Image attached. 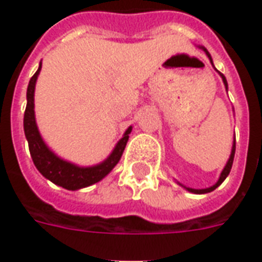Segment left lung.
<instances>
[{"label": "left lung", "mask_w": 262, "mask_h": 262, "mask_svg": "<svg viewBox=\"0 0 262 262\" xmlns=\"http://www.w3.org/2000/svg\"><path fill=\"white\" fill-rule=\"evenodd\" d=\"M202 49H203V50H205V53L208 54L209 60L212 61V57H210V54H209L208 50H206V49H205V48H202ZM220 75H222V78H223V82H225L226 88H227V81H226L225 75H223V74H220ZM234 153H236V140H234V143H233V148H231L230 159H229V161H227V164H226L225 170L222 171V174H220L219 181L216 182V184H214L213 187L206 188V189H192V188H187L188 191H189V192H193V193H208V192H212L213 189H216V188L219 187V185H220V184H222V182L225 181L226 177L229 176V172H230V170H231V165H233V160H234Z\"/></svg>", "instance_id": "left-lung-1"}]
</instances>
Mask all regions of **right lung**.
<instances>
[{
    "mask_svg": "<svg viewBox=\"0 0 262 262\" xmlns=\"http://www.w3.org/2000/svg\"><path fill=\"white\" fill-rule=\"evenodd\" d=\"M40 67H42V64L39 66L37 71L29 81L28 92H26L28 103H26L25 115H24V130H25V136L28 139L29 151H31L33 164L36 165L39 172L45 178L50 180L59 187L71 189V191L90 187L92 184L101 181L105 176H108L115 165L118 164V161L122 157L123 150L126 147V143L129 140V133L132 132V127H129L126 130L125 136L120 139V142L116 144V147H115V150L108 159L101 164L95 165V167H85V168L84 167H77V165L71 164V163H67L64 160L59 159L45 144L42 137L39 135L36 120H35L33 94H35V84H36V78L39 75V71H40Z\"/></svg>",
    "mask_w": 262,
    "mask_h": 262,
    "instance_id": "1",
    "label": "right lung"
}]
</instances>
